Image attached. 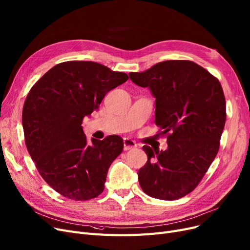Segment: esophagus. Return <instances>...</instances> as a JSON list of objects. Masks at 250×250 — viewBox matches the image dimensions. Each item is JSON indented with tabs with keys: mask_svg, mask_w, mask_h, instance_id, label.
Segmentation results:
<instances>
[{
	"mask_svg": "<svg viewBox=\"0 0 250 250\" xmlns=\"http://www.w3.org/2000/svg\"><path fill=\"white\" fill-rule=\"evenodd\" d=\"M136 147H137V144H136L135 141H133V140H131V139H128V138H125V139H124V149H125V151L134 149V148H136Z\"/></svg>",
	"mask_w": 250,
	"mask_h": 250,
	"instance_id": "1",
	"label": "esophagus"
}]
</instances>
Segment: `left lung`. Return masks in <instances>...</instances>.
Segmentation results:
<instances>
[{
  "label": "left lung",
  "instance_id": "1",
  "mask_svg": "<svg viewBox=\"0 0 250 250\" xmlns=\"http://www.w3.org/2000/svg\"><path fill=\"white\" fill-rule=\"evenodd\" d=\"M129 79L155 97V124L167 135V149L144 146L148 160L138 171L149 196L176 200L198 186L215 158L226 123L219 80L189 60H167Z\"/></svg>",
  "mask_w": 250,
  "mask_h": 250
}]
</instances>
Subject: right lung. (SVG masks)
<instances>
[{
  "instance_id": "add662e5",
  "label": "right lung",
  "mask_w": 250,
  "mask_h": 250,
  "mask_svg": "<svg viewBox=\"0 0 250 250\" xmlns=\"http://www.w3.org/2000/svg\"><path fill=\"white\" fill-rule=\"evenodd\" d=\"M127 80L126 73L100 63L66 61L30 89L22 110L25 145L42 178L62 196L82 201L103 192L124 141L112 135L89 144L82 124L108 92Z\"/></svg>"
}]
</instances>
